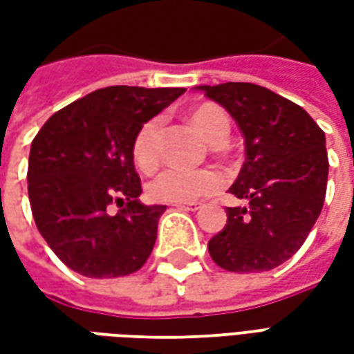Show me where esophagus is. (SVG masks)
<instances>
[{
    "mask_svg": "<svg viewBox=\"0 0 354 354\" xmlns=\"http://www.w3.org/2000/svg\"><path fill=\"white\" fill-rule=\"evenodd\" d=\"M174 207L180 208V210H192V212H195V210H199L203 205H201V203H176Z\"/></svg>",
    "mask_w": 354,
    "mask_h": 354,
    "instance_id": "esophagus-1",
    "label": "esophagus"
}]
</instances>
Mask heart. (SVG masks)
Wrapping results in <instances>:
<instances>
[{
  "label": "heart",
  "instance_id": "heart-1",
  "mask_svg": "<svg viewBox=\"0 0 354 354\" xmlns=\"http://www.w3.org/2000/svg\"><path fill=\"white\" fill-rule=\"evenodd\" d=\"M193 129L199 132L208 144H222L230 134L231 123L227 113L220 106L205 102L189 113ZM157 131L159 121L149 119L142 124L132 140V159L142 172H153L159 165L157 153ZM223 185V176L218 170H189L180 167L165 169L149 182L147 195L157 203H193L212 195Z\"/></svg>",
  "mask_w": 354,
  "mask_h": 354
}]
</instances>
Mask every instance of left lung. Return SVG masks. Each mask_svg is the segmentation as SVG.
<instances>
[{
	"instance_id": "left-lung-1",
	"label": "left lung",
	"mask_w": 354,
	"mask_h": 354,
	"mask_svg": "<svg viewBox=\"0 0 354 354\" xmlns=\"http://www.w3.org/2000/svg\"><path fill=\"white\" fill-rule=\"evenodd\" d=\"M237 121L245 165L227 223L208 241L214 263L235 273L269 271L292 258L319 218L328 182L326 138L301 106L254 83L201 85Z\"/></svg>"
}]
</instances>
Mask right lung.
I'll use <instances>...</instances> for the list:
<instances>
[{
	"label": "right lung",
	"mask_w": 354,
	"mask_h": 354,
	"mask_svg": "<svg viewBox=\"0 0 354 354\" xmlns=\"http://www.w3.org/2000/svg\"><path fill=\"white\" fill-rule=\"evenodd\" d=\"M184 93L98 88L58 109L35 134L28 159L32 214L50 250L75 273L113 279L147 261L167 207L140 203L132 140ZM113 204L120 207L115 215Z\"/></svg>",
	"instance_id": "right-lung-1"
}]
</instances>
